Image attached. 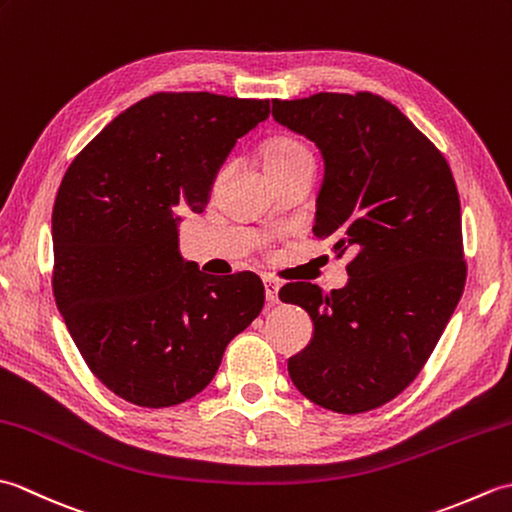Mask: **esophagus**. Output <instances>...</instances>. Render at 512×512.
<instances>
[{"label": "esophagus", "mask_w": 512, "mask_h": 512, "mask_svg": "<svg viewBox=\"0 0 512 512\" xmlns=\"http://www.w3.org/2000/svg\"><path fill=\"white\" fill-rule=\"evenodd\" d=\"M264 290H266V301L268 303H277L279 301V284L275 279L266 277L264 279Z\"/></svg>", "instance_id": "obj_1"}]
</instances>
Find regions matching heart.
Listing matches in <instances>:
<instances>
[{"label":"heart","instance_id":"b5f03b06","mask_svg":"<svg viewBox=\"0 0 512 512\" xmlns=\"http://www.w3.org/2000/svg\"><path fill=\"white\" fill-rule=\"evenodd\" d=\"M303 160H314L312 149L295 136H277L275 140H270L264 154V162L270 176L281 169L297 165V162H303ZM222 173L224 169L220 171V176Z\"/></svg>","mask_w":512,"mask_h":512}]
</instances>
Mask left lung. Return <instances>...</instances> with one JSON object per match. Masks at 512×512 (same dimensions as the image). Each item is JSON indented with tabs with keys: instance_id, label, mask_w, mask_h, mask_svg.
Segmentation results:
<instances>
[{
	"instance_id": "8db88e82",
	"label": "left lung",
	"mask_w": 512,
	"mask_h": 512,
	"mask_svg": "<svg viewBox=\"0 0 512 512\" xmlns=\"http://www.w3.org/2000/svg\"><path fill=\"white\" fill-rule=\"evenodd\" d=\"M273 116L323 154L314 237H332L339 259L354 250L345 288L328 295L292 281L279 290L314 323L288 374L319 407L376 409L416 380L462 297L466 259L451 167L396 105L372 92L275 99Z\"/></svg>"
}]
</instances>
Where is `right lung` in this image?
I'll return each instance as SVG.
<instances>
[{
    "instance_id": "obj_1",
    "label": "right lung",
    "mask_w": 512,
    "mask_h": 512,
    "mask_svg": "<svg viewBox=\"0 0 512 512\" xmlns=\"http://www.w3.org/2000/svg\"><path fill=\"white\" fill-rule=\"evenodd\" d=\"M268 114V99L156 92L65 171L52 209L54 301L90 372L132 405L200 394L264 308L257 275L215 279L184 262L178 213L204 211L235 140Z\"/></svg>"
}]
</instances>
